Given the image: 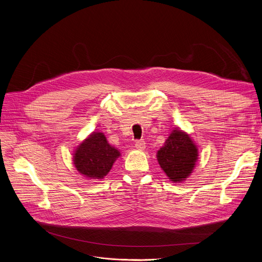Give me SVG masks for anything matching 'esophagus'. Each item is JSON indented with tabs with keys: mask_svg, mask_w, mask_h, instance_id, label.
I'll list each match as a JSON object with an SVG mask.
<instances>
[{
	"mask_svg": "<svg viewBox=\"0 0 262 262\" xmlns=\"http://www.w3.org/2000/svg\"><path fill=\"white\" fill-rule=\"evenodd\" d=\"M135 147L137 149H139V150H143V149L145 148V142L144 140H137L136 143H135Z\"/></svg>",
	"mask_w": 262,
	"mask_h": 262,
	"instance_id": "esophagus-1",
	"label": "esophagus"
}]
</instances>
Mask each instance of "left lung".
<instances>
[{"mask_svg":"<svg viewBox=\"0 0 262 262\" xmlns=\"http://www.w3.org/2000/svg\"><path fill=\"white\" fill-rule=\"evenodd\" d=\"M198 149L189 135L175 129L158 151V161L167 176L174 182L188 177L197 161Z\"/></svg>","mask_w":262,"mask_h":262,"instance_id":"8db88e82","label":"left lung"}]
</instances>
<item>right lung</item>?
<instances>
[{"label": "right lung", "mask_w": 262, "mask_h": 262, "mask_svg": "<svg viewBox=\"0 0 262 262\" xmlns=\"http://www.w3.org/2000/svg\"><path fill=\"white\" fill-rule=\"evenodd\" d=\"M120 152L112 147L102 133H93L74 152L77 170L91 179H101L111 170Z\"/></svg>", "instance_id": "right-lung-1"}]
</instances>
